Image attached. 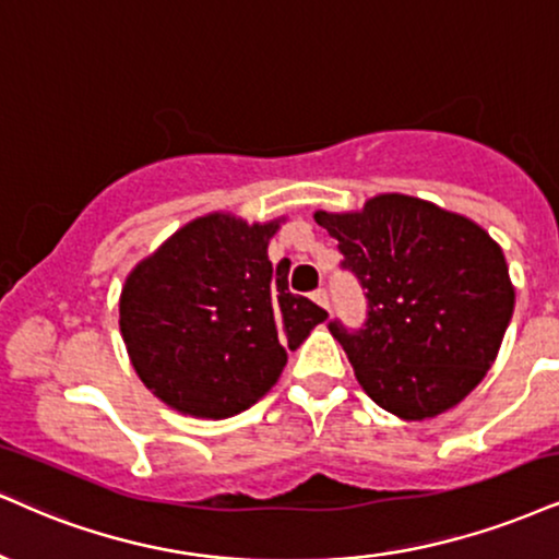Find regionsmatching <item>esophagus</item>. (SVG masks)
Segmentation results:
<instances>
[{
	"instance_id": "esophagus-1",
	"label": "esophagus",
	"mask_w": 559,
	"mask_h": 559,
	"mask_svg": "<svg viewBox=\"0 0 559 559\" xmlns=\"http://www.w3.org/2000/svg\"><path fill=\"white\" fill-rule=\"evenodd\" d=\"M311 298H313V302H319L321 308H329V293L323 290V287H319V290H313Z\"/></svg>"
}]
</instances>
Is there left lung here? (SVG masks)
I'll return each instance as SVG.
<instances>
[{"label": "left lung", "mask_w": 559, "mask_h": 559, "mask_svg": "<svg viewBox=\"0 0 559 559\" xmlns=\"http://www.w3.org/2000/svg\"><path fill=\"white\" fill-rule=\"evenodd\" d=\"M316 223L340 240L342 269L365 290V323L329 332L365 394L402 419L456 406L498 357L515 293L502 248L474 225L423 199L373 197L360 212Z\"/></svg>", "instance_id": "obj_1"}]
</instances>
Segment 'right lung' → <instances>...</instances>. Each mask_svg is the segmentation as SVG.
Segmentation results:
<instances>
[{
	"instance_id": "right-lung-1",
	"label": "right lung",
	"mask_w": 559,
	"mask_h": 559,
	"mask_svg": "<svg viewBox=\"0 0 559 559\" xmlns=\"http://www.w3.org/2000/svg\"><path fill=\"white\" fill-rule=\"evenodd\" d=\"M280 223L206 215L174 233L127 277L121 334L134 370L183 415L223 419L277 383L287 349L326 311L287 290L266 246Z\"/></svg>"
}]
</instances>
